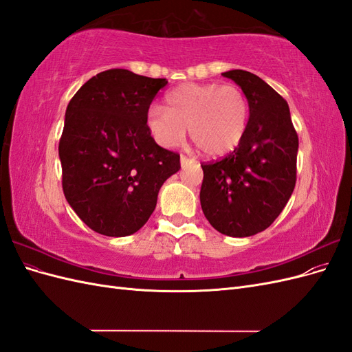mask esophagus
<instances>
[{"instance_id":"1","label":"esophagus","mask_w":352,"mask_h":352,"mask_svg":"<svg viewBox=\"0 0 352 352\" xmlns=\"http://www.w3.org/2000/svg\"><path fill=\"white\" fill-rule=\"evenodd\" d=\"M189 163H195V160L194 158H189L186 155H180V164H182V167H185Z\"/></svg>"}]
</instances>
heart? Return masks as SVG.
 <instances>
[{"label":"heart","instance_id":"heart-1","mask_svg":"<svg viewBox=\"0 0 352 352\" xmlns=\"http://www.w3.org/2000/svg\"><path fill=\"white\" fill-rule=\"evenodd\" d=\"M250 120L247 95L233 83H184L170 91L163 107H151L146 126L166 148L190 140L208 157H225L242 142Z\"/></svg>","mask_w":352,"mask_h":352}]
</instances>
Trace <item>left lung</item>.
I'll use <instances>...</instances> for the list:
<instances>
[{
  "label": "left lung",
  "instance_id": "left-lung-1",
  "mask_svg": "<svg viewBox=\"0 0 352 352\" xmlns=\"http://www.w3.org/2000/svg\"><path fill=\"white\" fill-rule=\"evenodd\" d=\"M221 74L247 95L250 120L235 150L201 163L199 201L212 228L243 238L267 229L289 201L296 182L298 135L287 102L270 85L245 70Z\"/></svg>",
  "mask_w": 352,
  "mask_h": 352
}]
</instances>
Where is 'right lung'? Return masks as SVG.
I'll return each mask as SVG.
<instances>
[{
  "label": "right lung",
  "instance_id": "1",
  "mask_svg": "<svg viewBox=\"0 0 352 352\" xmlns=\"http://www.w3.org/2000/svg\"><path fill=\"white\" fill-rule=\"evenodd\" d=\"M166 79L126 69L91 78L66 110L58 155L63 192L80 220L105 236H127L153 214L180 155L155 144L146 114Z\"/></svg>",
  "mask_w": 352,
  "mask_h": 352
}]
</instances>
